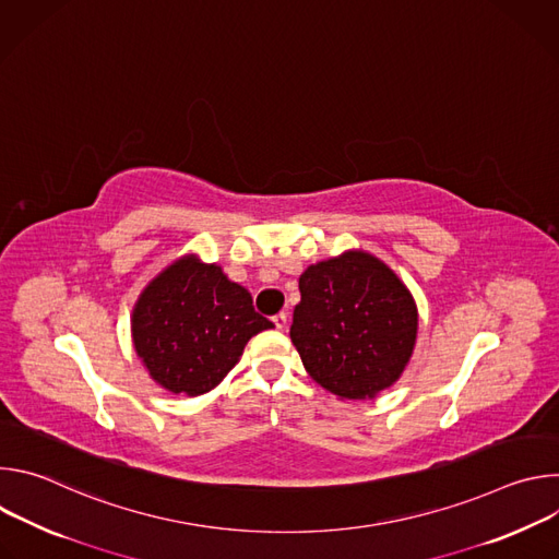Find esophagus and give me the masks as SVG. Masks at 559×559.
<instances>
[{
    "mask_svg": "<svg viewBox=\"0 0 559 559\" xmlns=\"http://www.w3.org/2000/svg\"><path fill=\"white\" fill-rule=\"evenodd\" d=\"M272 323H274V328H276V330H285V328H287V313H285V311H281V313L272 316Z\"/></svg>",
    "mask_w": 559,
    "mask_h": 559,
    "instance_id": "obj_1",
    "label": "esophagus"
}]
</instances>
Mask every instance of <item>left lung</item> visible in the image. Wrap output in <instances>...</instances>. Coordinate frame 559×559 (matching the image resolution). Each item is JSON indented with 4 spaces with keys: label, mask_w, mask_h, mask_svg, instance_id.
<instances>
[{
    "label": "left lung",
    "mask_w": 559,
    "mask_h": 559,
    "mask_svg": "<svg viewBox=\"0 0 559 559\" xmlns=\"http://www.w3.org/2000/svg\"><path fill=\"white\" fill-rule=\"evenodd\" d=\"M289 330L307 373L345 401L376 397L401 378L418 332L416 302L365 252L309 265Z\"/></svg>",
    "instance_id": "1"
}]
</instances>
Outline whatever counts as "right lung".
Segmentation results:
<instances>
[{
    "label": "right lung",
    "mask_w": 559,
    "mask_h": 559,
    "mask_svg": "<svg viewBox=\"0 0 559 559\" xmlns=\"http://www.w3.org/2000/svg\"><path fill=\"white\" fill-rule=\"evenodd\" d=\"M270 328L246 287L194 257L158 274L132 311L134 349L150 376L188 395L214 389L248 341Z\"/></svg>",
    "instance_id": "1"
}]
</instances>
